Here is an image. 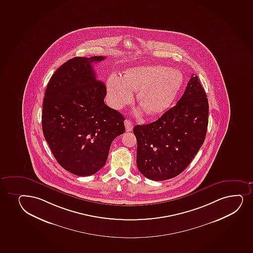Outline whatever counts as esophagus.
I'll use <instances>...</instances> for the list:
<instances>
[{
	"instance_id": "1",
	"label": "esophagus",
	"mask_w": 253,
	"mask_h": 253,
	"mask_svg": "<svg viewBox=\"0 0 253 253\" xmlns=\"http://www.w3.org/2000/svg\"><path fill=\"white\" fill-rule=\"evenodd\" d=\"M125 126H126V131H132V129H133V124L131 123V121L130 120H126L125 121Z\"/></svg>"
}]
</instances>
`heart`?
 <instances>
[{
  "label": "heart",
  "mask_w": 253,
  "mask_h": 253,
  "mask_svg": "<svg viewBox=\"0 0 253 253\" xmlns=\"http://www.w3.org/2000/svg\"><path fill=\"white\" fill-rule=\"evenodd\" d=\"M180 71L163 66L132 67L124 78L112 74L107 79V95L111 105L121 109L130 104L134 90H139L137 101L152 116L168 109L183 84Z\"/></svg>",
  "instance_id": "obj_1"
}]
</instances>
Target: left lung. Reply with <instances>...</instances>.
<instances>
[{
  "mask_svg": "<svg viewBox=\"0 0 253 253\" xmlns=\"http://www.w3.org/2000/svg\"><path fill=\"white\" fill-rule=\"evenodd\" d=\"M209 101L198 76L192 74L174 107L157 121L133 128L137 166L152 180L175 177L186 169L206 137Z\"/></svg>",
  "mask_w": 253,
  "mask_h": 253,
  "instance_id": "obj_1",
  "label": "left lung"
}]
</instances>
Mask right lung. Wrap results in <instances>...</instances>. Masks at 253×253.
Here are the masks:
<instances>
[{"mask_svg":"<svg viewBox=\"0 0 253 253\" xmlns=\"http://www.w3.org/2000/svg\"><path fill=\"white\" fill-rule=\"evenodd\" d=\"M104 59H70L55 71L44 93V138L59 165L79 176L103 168L111 142L125 132V118L105 105L106 87L93 68Z\"/></svg>","mask_w":253,"mask_h":253,"instance_id":"right-lung-1","label":"right lung"}]
</instances>
